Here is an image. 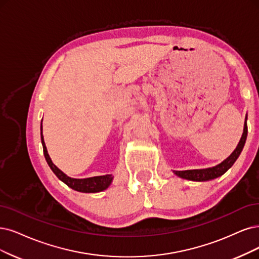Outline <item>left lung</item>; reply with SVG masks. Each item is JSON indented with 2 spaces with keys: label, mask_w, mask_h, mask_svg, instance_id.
Masks as SVG:
<instances>
[{
  "label": "left lung",
  "mask_w": 259,
  "mask_h": 259,
  "mask_svg": "<svg viewBox=\"0 0 259 259\" xmlns=\"http://www.w3.org/2000/svg\"><path fill=\"white\" fill-rule=\"evenodd\" d=\"M247 114L245 115V120H244V127H243V133L242 137L239 141L236 149L232 152L231 156L227 157L221 163L212 166V167H207V168H200V169H187V170H173V173L183 179L187 180H192V181H209L213 180L220 176L225 174L226 171L233 166V164L240 156L241 151L244 147L246 137H247Z\"/></svg>",
  "instance_id": "left-lung-1"
}]
</instances>
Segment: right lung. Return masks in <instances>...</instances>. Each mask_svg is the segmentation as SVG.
<instances>
[{"instance_id": "1", "label": "right lung", "mask_w": 259, "mask_h": 259, "mask_svg": "<svg viewBox=\"0 0 259 259\" xmlns=\"http://www.w3.org/2000/svg\"><path fill=\"white\" fill-rule=\"evenodd\" d=\"M40 138H41V144L44 148V155L47 160L48 165L50 166V168L56 175V177L61 181H63V183L66 184L69 188L82 193H97V192H101V191L108 189L110 187L114 178L112 174H107L102 176H94L90 178H71L69 176H67L64 171H62L59 167H57L52 162L49 154H48V150L45 144L44 135H42V120L40 124Z\"/></svg>"}]
</instances>
